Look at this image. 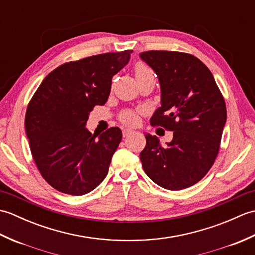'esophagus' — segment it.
I'll return each mask as SVG.
<instances>
[{
    "instance_id": "obj_1",
    "label": "esophagus",
    "mask_w": 255,
    "mask_h": 255,
    "mask_svg": "<svg viewBox=\"0 0 255 255\" xmlns=\"http://www.w3.org/2000/svg\"><path fill=\"white\" fill-rule=\"evenodd\" d=\"M133 132V130H131V129H124V130H123V136L124 137H128L129 136V134H131Z\"/></svg>"
}]
</instances>
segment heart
<instances>
[{"mask_svg": "<svg viewBox=\"0 0 255 255\" xmlns=\"http://www.w3.org/2000/svg\"><path fill=\"white\" fill-rule=\"evenodd\" d=\"M133 70H134V75H136L137 79L145 77V75H149V74H153L152 70L145 66L143 62H137L134 64ZM119 119H121L122 123L126 125H136L138 122V113L134 111H126L122 113V115L119 116Z\"/></svg>", "mask_w": 255, "mask_h": 255, "instance_id": "obj_1", "label": "heart"}]
</instances>
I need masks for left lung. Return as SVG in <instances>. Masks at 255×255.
Masks as SVG:
<instances>
[{"label": "left lung", "mask_w": 255, "mask_h": 255, "mask_svg": "<svg viewBox=\"0 0 255 255\" xmlns=\"http://www.w3.org/2000/svg\"><path fill=\"white\" fill-rule=\"evenodd\" d=\"M140 58L154 70L161 85V107L150 124L173 131V140L164 147L145 133L140 160L155 184L180 191L202 180L217 158L226 103L209 69L195 56L150 50Z\"/></svg>", "instance_id": "obj_1"}]
</instances>
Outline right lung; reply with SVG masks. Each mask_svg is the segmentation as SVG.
Segmentation results:
<instances>
[{
	"instance_id": "add662e5",
	"label": "right lung",
	"mask_w": 255,
	"mask_h": 255,
	"mask_svg": "<svg viewBox=\"0 0 255 255\" xmlns=\"http://www.w3.org/2000/svg\"><path fill=\"white\" fill-rule=\"evenodd\" d=\"M132 50L107 52L66 62L38 86L28 103L25 129L38 171L57 191L81 196L108 173L123 133L112 127L99 134L85 128L95 105H104L112 78L126 66Z\"/></svg>"
}]
</instances>
